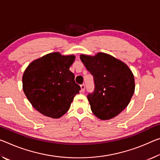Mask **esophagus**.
Returning <instances> with one entry per match:
<instances>
[{
    "mask_svg": "<svg viewBox=\"0 0 160 160\" xmlns=\"http://www.w3.org/2000/svg\"><path fill=\"white\" fill-rule=\"evenodd\" d=\"M80 88H81V92H83L85 91V85L84 84L81 85H80Z\"/></svg>",
    "mask_w": 160,
    "mask_h": 160,
    "instance_id": "esophagus-1",
    "label": "esophagus"
}]
</instances>
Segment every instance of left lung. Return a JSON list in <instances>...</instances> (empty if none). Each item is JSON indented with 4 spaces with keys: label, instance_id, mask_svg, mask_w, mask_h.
<instances>
[{
    "label": "left lung",
    "instance_id": "8db88e82",
    "mask_svg": "<svg viewBox=\"0 0 160 160\" xmlns=\"http://www.w3.org/2000/svg\"><path fill=\"white\" fill-rule=\"evenodd\" d=\"M80 60L94 78L95 90L87 96L92 113L102 120L115 118L127 108L135 92L131 70L104 52L95 56L80 55Z\"/></svg>",
    "mask_w": 160,
    "mask_h": 160
}]
</instances>
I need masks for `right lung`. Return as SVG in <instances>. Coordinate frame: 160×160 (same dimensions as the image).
<instances>
[{
	"instance_id": "1",
	"label": "right lung",
	"mask_w": 160,
	"mask_h": 160,
	"mask_svg": "<svg viewBox=\"0 0 160 160\" xmlns=\"http://www.w3.org/2000/svg\"><path fill=\"white\" fill-rule=\"evenodd\" d=\"M75 56L51 52L32 61L22 75V89L35 110L52 118L68 112L80 87L70 67Z\"/></svg>"
}]
</instances>
